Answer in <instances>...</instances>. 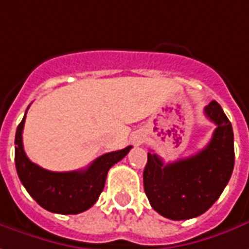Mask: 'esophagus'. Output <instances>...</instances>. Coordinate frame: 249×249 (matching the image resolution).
I'll list each match as a JSON object with an SVG mask.
<instances>
[{"mask_svg":"<svg viewBox=\"0 0 249 249\" xmlns=\"http://www.w3.org/2000/svg\"><path fill=\"white\" fill-rule=\"evenodd\" d=\"M143 140H144V135H143V133H138V135L133 138V142H135L136 144H142Z\"/></svg>","mask_w":249,"mask_h":249,"instance_id":"esophagus-1","label":"esophagus"}]
</instances>
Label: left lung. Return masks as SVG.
<instances>
[{
  "mask_svg": "<svg viewBox=\"0 0 249 249\" xmlns=\"http://www.w3.org/2000/svg\"><path fill=\"white\" fill-rule=\"evenodd\" d=\"M204 114L217 128L202 151L169 163L157 154H147L143 173L146 195L157 213L173 221L206 213L217 202L233 172L234 144L231 121L215 101L204 107Z\"/></svg>",
  "mask_w": 249,
  "mask_h": 249,
  "instance_id": "obj_1",
  "label": "left lung"
}]
</instances>
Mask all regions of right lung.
I'll return each instance as SVG.
<instances>
[{
  "mask_svg": "<svg viewBox=\"0 0 249 249\" xmlns=\"http://www.w3.org/2000/svg\"><path fill=\"white\" fill-rule=\"evenodd\" d=\"M25 114L16 131L15 163L27 192L40 207L55 214H79L92 207L103 191L109 169L129 153L131 146L103 154L83 170L50 172L31 162L25 155L23 147Z\"/></svg>",
  "mask_w": 249,
  "mask_h": 249,
  "instance_id": "add662e5",
  "label": "right lung"
}]
</instances>
